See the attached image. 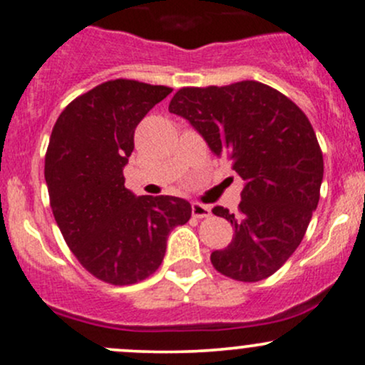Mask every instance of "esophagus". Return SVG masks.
<instances>
[{
    "mask_svg": "<svg viewBox=\"0 0 365 365\" xmlns=\"http://www.w3.org/2000/svg\"><path fill=\"white\" fill-rule=\"evenodd\" d=\"M192 215L195 218H206L212 215V208H210V206H205V205H199V202H194Z\"/></svg>",
    "mask_w": 365,
    "mask_h": 365,
    "instance_id": "1",
    "label": "esophagus"
}]
</instances>
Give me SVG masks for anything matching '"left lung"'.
I'll use <instances>...</instances> for the list:
<instances>
[{"instance_id": "obj_1", "label": "left lung", "mask_w": 365, "mask_h": 365, "mask_svg": "<svg viewBox=\"0 0 365 365\" xmlns=\"http://www.w3.org/2000/svg\"><path fill=\"white\" fill-rule=\"evenodd\" d=\"M170 112L189 120L245 182L236 217L213 208L234 229L231 245L212 253L213 267L237 282L276 273L301 245L320 199L324 157L308 117L255 80L183 87L173 96Z\"/></svg>"}]
</instances>
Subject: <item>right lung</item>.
Wrapping results in <instances>:
<instances>
[{"label":"right lung","instance_id":"1","mask_svg":"<svg viewBox=\"0 0 365 365\" xmlns=\"http://www.w3.org/2000/svg\"><path fill=\"white\" fill-rule=\"evenodd\" d=\"M171 91L110 80L71 101L52 129L45 182L53 218L78 262L112 285L155 273L170 232L192 215L185 199L138 197L124 187L134 129Z\"/></svg>","mask_w":365,"mask_h":365}]
</instances>
